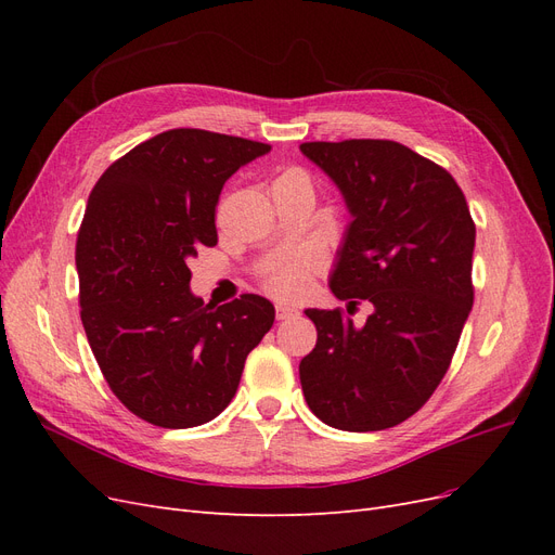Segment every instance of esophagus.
Segmentation results:
<instances>
[{"mask_svg":"<svg viewBox=\"0 0 555 555\" xmlns=\"http://www.w3.org/2000/svg\"><path fill=\"white\" fill-rule=\"evenodd\" d=\"M275 314H278V319H292V317H296L298 314V310L296 308H289V306H278L275 308Z\"/></svg>","mask_w":555,"mask_h":555,"instance_id":"obj_1","label":"esophagus"}]
</instances>
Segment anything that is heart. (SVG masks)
Instances as JSON below:
<instances>
[{
  "instance_id": "heart-1",
  "label": "heart",
  "mask_w": 555,
  "mask_h": 555,
  "mask_svg": "<svg viewBox=\"0 0 555 555\" xmlns=\"http://www.w3.org/2000/svg\"><path fill=\"white\" fill-rule=\"evenodd\" d=\"M275 182H296L304 184V188H310L308 176L298 169L284 171ZM319 268H322V257H319L314 249H298L268 273L266 287L278 298H300L310 289V280Z\"/></svg>"
}]
</instances>
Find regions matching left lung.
<instances>
[{
	"label": "left lung",
	"instance_id": "8db88e82",
	"mask_svg": "<svg viewBox=\"0 0 555 555\" xmlns=\"http://www.w3.org/2000/svg\"><path fill=\"white\" fill-rule=\"evenodd\" d=\"M340 190L351 222L335 255V298L371 300L354 326L308 308L317 345L298 375L324 424L367 433L398 426L438 389L473 310L475 222L442 166L396 141L300 145Z\"/></svg>",
	"mask_w": 555,
	"mask_h": 555
}]
</instances>
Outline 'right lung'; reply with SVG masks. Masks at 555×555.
<instances>
[{
	"label": "right lung",
	"instance_id": "obj_1",
	"mask_svg": "<svg viewBox=\"0 0 555 555\" xmlns=\"http://www.w3.org/2000/svg\"><path fill=\"white\" fill-rule=\"evenodd\" d=\"M266 153V143L171 129L111 164L88 198L76 243L82 328L111 391L147 424H208L275 322L257 294L206 306L188 268L217 243L224 182Z\"/></svg>",
	"mask_w": 555,
	"mask_h": 555
}]
</instances>
